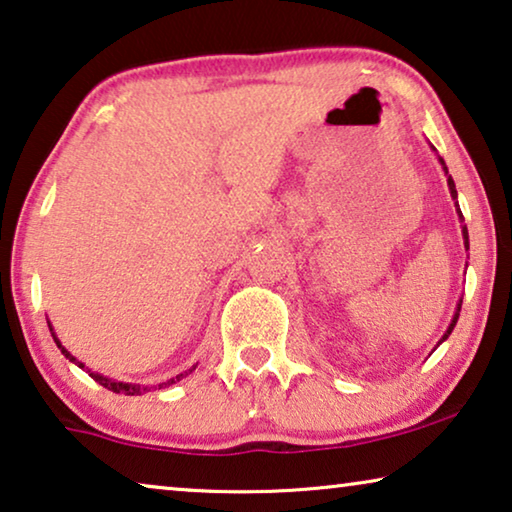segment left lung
<instances>
[{
	"instance_id": "obj_1",
	"label": "left lung",
	"mask_w": 512,
	"mask_h": 512,
	"mask_svg": "<svg viewBox=\"0 0 512 512\" xmlns=\"http://www.w3.org/2000/svg\"><path fill=\"white\" fill-rule=\"evenodd\" d=\"M432 147V150L436 152V147L434 145H429ZM436 157H439V154H436ZM439 164H441V168H443V173L448 175V166H446V161H443L441 157H439ZM448 189H450V196H453V201H455V210H457V217H459V224H462V238H464V247L469 249V231H466V226H464V217H462V210H459V205H457V189H455V182H453V177L448 175ZM459 309H462V300L457 302V309H455V316H453V321H450V325H448V330L443 332V337H441V342L439 344H443L446 342V339L450 337V332H453V328L457 325V318H459ZM436 344V346H439Z\"/></svg>"
}]
</instances>
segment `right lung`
<instances>
[{
    "label": "right lung",
    "instance_id": "1",
    "mask_svg": "<svg viewBox=\"0 0 512 512\" xmlns=\"http://www.w3.org/2000/svg\"><path fill=\"white\" fill-rule=\"evenodd\" d=\"M50 325V323H48ZM50 335H53V339H55V344H57V348H62V353H64V358L69 360V362H73V365H78L80 369H85L87 374L92 376V379L99 383V385H103V388H108V390H113V392H122V395H143V392H147L150 388H147V385H140V383H124V381H115V379H108V376H103V374H99V372H92L90 367H85V362H80V360H76V355H71L69 351H66V348L62 346V342H59L57 339V335L53 332V325H50ZM191 369H196V367H191ZM191 369L189 372H184V374H177L175 379H170V381H164V383H159V385H152L154 390H161V388H166V385H173V383H177V381H182L184 376L187 374H191Z\"/></svg>",
    "mask_w": 512,
    "mask_h": 512
}]
</instances>
